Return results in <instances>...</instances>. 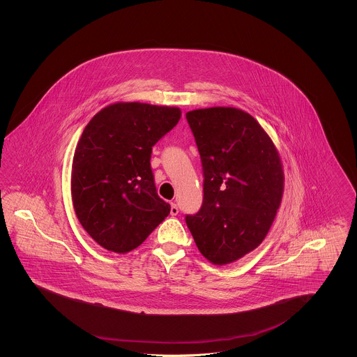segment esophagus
I'll list each match as a JSON object with an SVG mask.
<instances>
[{
  "instance_id": "1",
  "label": "esophagus",
  "mask_w": 357,
  "mask_h": 357,
  "mask_svg": "<svg viewBox=\"0 0 357 357\" xmlns=\"http://www.w3.org/2000/svg\"><path fill=\"white\" fill-rule=\"evenodd\" d=\"M171 215H178V213H179V208H178V206L175 202H171V210H170Z\"/></svg>"
}]
</instances>
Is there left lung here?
<instances>
[{"label": "left lung", "mask_w": 357, "mask_h": 357, "mask_svg": "<svg viewBox=\"0 0 357 357\" xmlns=\"http://www.w3.org/2000/svg\"><path fill=\"white\" fill-rule=\"evenodd\" d=\"M186 119L204 171V202L186 215L187 227L208 261L230 264L255 250L272 226L284 191L281 159L259 123L242 109H195Z\"/></svg>", "instance_id": "left-lung-1"}]
</instances>
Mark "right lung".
Returning <instances> with one entry per match:
<instances>
[{
  "mask_svg": "<svg viewBox=\"0 0 357 357\" xmlns=\"http://www.w3.org/2000/svg\"><path fill=\"white\" fill-rule=\"evenodd\" d=\"M179 119L176 107L116 102L86 124L73 156L70 192L79 222L104 249L134 250L170 214L150 160L153 146Z\"/></svg>",
  "mask_w": 357,
  "mask_h": 357,
  "instance_id": "1",
  "label": "right lung"
}]
</instances>
